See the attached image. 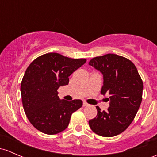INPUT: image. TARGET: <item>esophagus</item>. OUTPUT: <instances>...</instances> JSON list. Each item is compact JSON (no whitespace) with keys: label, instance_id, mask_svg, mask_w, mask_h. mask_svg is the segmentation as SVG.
I'll return each mask as SVG.
<instances>
[{"label":"esophagus","instance_id":"1","mask_svg":"<svg viewBox=\"0 0 157 157\" xmlns=\"http://www.w3.org/2000/svg\"><path fill=\"white\" fill-rule=\"evenodd\" d=\"M83 107H87V106H89V104L86 103V102L84 101L83 103Z\"/></svg>","mask_w":157,"mask_h":157}]
</instances>
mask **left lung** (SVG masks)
Returning <instances> with one entry per match:
<instances>
[{
	"label": "left lung",
	"instance_id": "left-lung-1",
	"mask_svg": "<svg viewBox=\"0 0 157 157\" xmlns=\"http://www.w3.org/2000/svg\"><path fill=\"white\" fill-rule=\"evenodd\" d=\"M89 65L103 74L101 93L109 95L110 107L101 111L96 107L97 116L89 121L95 134L102 137L117 135L129 126L142 101L143 81L136 67L126 58L106 54L92 58Z\"/></svg>",
	"mask_w": 157,
	"mask_h": 157
}]
</instances>
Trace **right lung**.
<instances>
[{
  "instance_id": "add662e5",
  "label": "right lung",
  "mask_w": 157,
  "mask_h": 157,
  "mask_svg": "<svg viewBox=\"0 0 157 157\" xmlns=\"http://www.w3.org/2000/svg\"><path fill=\"white\" fill-rule=\"evenodd\" d=\"M86 62L85 59L49 52L37 57L27 67L21 83V95L25 113L34 128L55 135L68 126L71 114L81 108L83 101L60 100L57 90L67 85L69 76Z\"/></svg>"
}]
</instances>
